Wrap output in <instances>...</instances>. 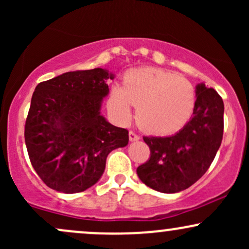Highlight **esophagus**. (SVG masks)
Listing matches in <instances>:
<instances>
[{"mask_svg":"<svg viewBox=\"0 0 249 249\" xmlns=\"http://www.w3.org/2000/svg\"><path fill=\"white\" fill-rule=\"evenodd\" d=\"M128 138H130L131 142H137L141 139V137H139L136 132H133V131H130V133H128Z\"/></svg>","mask_w":249,"mask_h":249,"instance_id":"esophagus-1","label":"esophagus"}]
</instances>
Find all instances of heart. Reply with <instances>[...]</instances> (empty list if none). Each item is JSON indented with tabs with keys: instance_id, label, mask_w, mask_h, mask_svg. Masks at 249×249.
Segmentation results:
<instances>
[{
	"instance_id": "b5f03b06",
	"label": "heart",
	"mask_w": 249,
	"mask_h": 249,
	"mask_svg": "<svg viewBox=\"0 0 249 249\" xmlns=\"http://www.w3.org/2000/svg\"><path fill=\"white\" fill-rule=\"evenodd\" d=\"M196 95L192 83L157 68H138L125 73L124 83L113 84L107 107L122 123L133 117L147 132L166 136L178 132L193 115Z\"/></svg>"
}]
</instances>
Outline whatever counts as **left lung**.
Listing matches in <instances>:
<instances>
[{"mask_svg":"<svg viewBox=\"0 0 249 249\" xmlns=\"http://www.w3.org/2000/svg\"><path fill=\"white\" fill-rule=\"evenodd\" d=\"M192 118L170 137H144L150 159L137 168L139 179L162 193H178L201 178L215 158L224 134V102L205 83L196 87Z\"/></svg>","mask_w":249,"mask_h":249,"instance_id":"obj_1","label":"left lung"}]
</instances>
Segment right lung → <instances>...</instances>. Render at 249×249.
<instances>
[{
  "label": "right lung",
  "instance_id": "1",
  "mask_svg": "<svg viewBox=\"0 0 249 249\" xmlns=\"http://www.w3.org/2000/svg\"><path fill=\"white\" fill-rule=\"evenodd\" d=\"M107 69L65 72L39 83L25 122L31 165L44 184L62 193L88 190L102 178L111 151L125 147L128 131L101 113L108 95Z\"/></svg>",
  "mask_w": 249,
  "mask_h": 249
}]
</instances>
